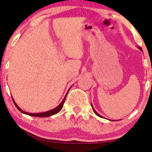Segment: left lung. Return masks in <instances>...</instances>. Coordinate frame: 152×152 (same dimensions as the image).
Returning <instances> with one entry per match:
<instances>
[{
  "label": "left lung",
  "mask_w": 152,
  "mask_h": 152,
  "mask_svg": "<svg viewBox=\"0 0 152 152\" xmlns=\"http://www.w3.org/2000/svg\"><path fill=\"white\" fill-rule=\"evenodd\" d=\"M138 48L140 50H142V48H141L140 47H138ZM151 84H152V82H151ZM91 107H92V109H93V112H94V113H95V114H96V115H97V116H99V117H101V118H102V116H101L100 115H99V114H98V113H97L96 111H95V110L94 109V108H93V105H92V104H91Z\"/></svg>",
  "instance_id": "8db88e82"
}]
</instances>
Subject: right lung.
<instances>
[{
    "instance_id": "right-lung-1",
    "label": "right lung",
    "mask_w": 152,
    "mask_h": 152,
    "mask_svg": "<svg viewBox=\"0 0 152 152\" xmlns=\"http://www.w3.org/2000/svg\"><path fill=\"white\" fill-rule=\"evenodd\" d=\"M71 88V87H70ZM70 88H69V90L70 89ZM69 90L68 91L67 93H66L65 97H64V98L63 99V101L61 102V104L58 106V107H57L56 108H55L54 109H52L50 110V111H46V112H43V113H27V112H25L23 111V110H21L20 109L19 107H18V106L16 104L15 102H14V100L13 99V98H12V100H13V102L14 104H15L16 107L17 108V109L19 110V111L21 112V113H25V114H27V115H31V116H34V117H41V118H45V117H48V116H51V115H55V114L59 113V112L61 111L62 108H63V106H64V102H65L66 100V96H67L68 95V91H69Z\"/></svg>"
}]
</instances>
